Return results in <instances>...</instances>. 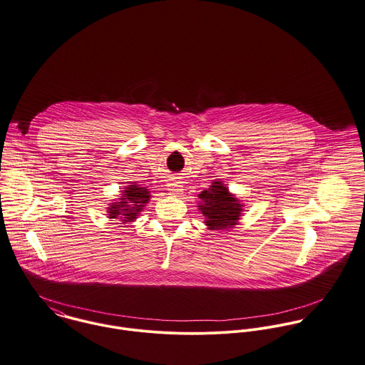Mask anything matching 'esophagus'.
<instances>
[{"instance_id": "34e87169", "label": "esophagus", "mask_w": 365, "mask_h": 365, "mask_svg": "<svg viewBox=\"0 0 365 365\" xmlns=\"http://www.w3.org/2000/svg\"><path fill=\"white\" fill-rule=\"evenodd\" d=\"M168 190L170 192V195L178 196V195H180V193L183 192V185H182V182H179V180H173V182H170V183L168 185Z\"/></svg>"}]
</instances>
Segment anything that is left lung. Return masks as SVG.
Here are the masks:
<instances>
[{
  "instance_id": "obj_1",
  "label": "left lung",
  "mask_w": 365,
  "mask_h": 365,
  "mask_svg": "<svg viewBox=\"0 0 365 365\" xmlns=\"http://www.w3.org/2000/svg\"><path fill=\"white\" fill-rule=\"evenodd\" d=\"M199 197L202 202L199 204V210L205 217L204 222L208 230H230L237 225L243 204L230 193L224 183L212 182L210 189L202 190Z\"/></svg>"
}]
</instances>
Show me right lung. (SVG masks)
Returning a JSON list of instances; mask_svg holds the SVG:
<instances>
[{
    "instance_id": "1",
    "label": "right lung",
    "mask_w": 365,
    "mask_h": 365,
    "mask_svg": "<svg viewBox=\"0 0 365 365\" xmlns=\"http://www.w3.org/2000/svg\"><path fill=\"white\" fill-rule=\"evenodd\" d=\"M151 199L148 189L140 187L135 183H130L124 187L120 200L113 202L108 207L109 218H120L123 222H131L137 218L140 211Z\"/></svg>"
}]
</instances>
